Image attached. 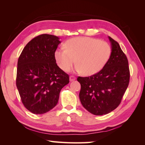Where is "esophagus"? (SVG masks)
I'll return each mask as SVG.
<instances>
[{
  "mask_svg": "<svg viewBox=\"0 0 145 145\" xmlns=\"http://www.w3.org/2000/svg\"><path fill=\"white\" fill-rule=\"evenodd\" d=\"M75 79H76V77H75V76H73V75L70 76V80L71 82L73 81V80H75Z\"/></svg>",
  "mask_w": 145,
  "mask_h": 145,
  "instance_id": "obj_1",
  "label": "esophagus"
}]
</instances>
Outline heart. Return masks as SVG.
<instances>
[{"label":"heart","instance_id":"1","mask_svg":"<svg viewBox=\"0 0 145 145\" xmlns=\"http://www.w3.org/2000/svg\"><path fill=\"white\" fill-rule=\"evenodd\" d=\"M64 46L65 49L58 48L54 52V58L59 68L68 72L75 60V71L83 72L86 75L99 72L111 54V48L107 42L89 37L70 39Z\"/></svg>","mask_w":145,"mask_h":145}]
</instances>
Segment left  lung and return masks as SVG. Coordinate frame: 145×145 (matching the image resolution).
I'll return each instance as SVG.
<instances>
[{
    "mask_svg": "<svg viewBox=\"0 0 145 145\" xmlns=\"http://www.w3.org/2000/svg\"><path fill=\"white\" fill-rule=\"evenodd\" d=\"M111 53L104 68L96 74L78 77L81 85L80 102L95 115L109 113L120 105L129 86L130 72L128 59L118 43L108 36Z\"/></svg>",
    "mask_w": 145,
    "mask_h": 145,
    "instance_id": "obj_1",
    "label": "left lung"
}]
</instances>
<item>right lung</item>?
<instances>
[{
  "mask_svg": "<svg viewBox=\"0 0 145 145\" xmlns=\"http://www.w3.org/2000/svg\"><path fill=\"white\" fill-rule=\"evenodd\" d=\"M61 43L57 36L41 34L27 44L18 58L16 87L24 106L36 114L57 105L69 75L56 64L54 52Z\"/></svg>",
  "mask_w": 145,
  "mask_h": 145,
  "instance_id": "right-lung-1",
  "label": "right lung"
}]
</instances>
